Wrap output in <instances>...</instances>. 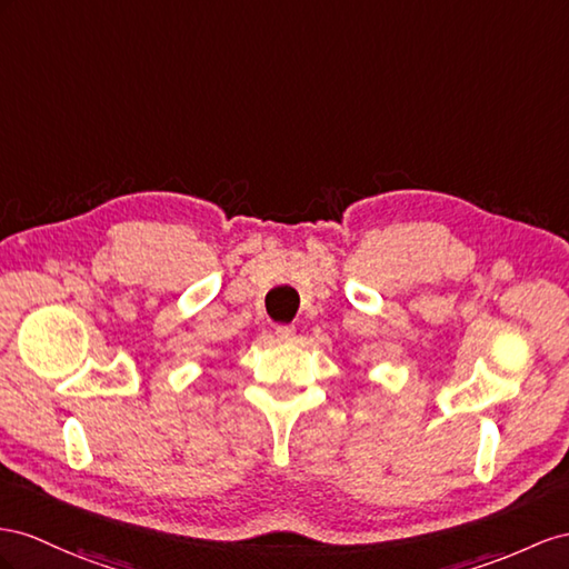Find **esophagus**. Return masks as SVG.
I'll return each mask as SVG.
<instances>
[{"instance_id": "34e87169", "label": "esophagus", "mask_w": 569, "mask_h": 569, "mask_svg": "<svg viewBox=\"0 0 569 569\" xmlns=\"http://www.w3.org/2000/svg\"><path fill=\"white\" fill-rule=\"evenodd\" d=\"M276 341H281V343H293L296 341V327H276Z\"/></svg>"}]
</instances>
